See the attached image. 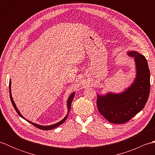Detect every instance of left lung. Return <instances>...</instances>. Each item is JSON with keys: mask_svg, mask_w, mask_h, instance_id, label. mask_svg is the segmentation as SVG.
Masks as SVG:
<instances>
[{"mask_svg": "<svg viewBox=\"0 0 155 155\" xmlns=\"http://www.w3.org/2000/svg\"><path fill=\"white\" fill-rule=\"evenodd\" d=\"M128 55L134 57L136 75L129 87L118 93L108 92L97 94V108L111 123L123 124L142 110L150 93V71L146 58L136 51Z\"/></svg>", "mask_w": 155, "mask_h": 155, "instance_id": "obj_1", "label": "left lung"}]
</instances>
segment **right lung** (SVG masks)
Returning a JSON list of instances; mask_svg holds the SVG:
<instances>
[{
    "mask_svg": "<svg viewBox=\"0 0 155 155\" xmlns=\"http://www.w3.org/2000/svg\"><path fill=\"white\" fill-rule=\"evenodd\" d=\"M9 93H10V98H11V103L12 104V106L14 107L15 110L16 111V113H18V114L19 115L20 117H21V118H22L23 119H25V120H27V122H28V123H31L32 124H33L35 127H37L38 128H40V129L41 130H52V129H54V128L58 127V126H60L61 124H62L63 123H64V121L66 120V119H67V117H68V114L69 113V112H70V110H71V103H72V100H73V98L74 97V95H75V91H74L73 93H72L70 96L68 97V100H67V115L64 117V118H62V119L61 120L58 122V123H55V124H51V125H41V124H37V123H32V122L30 121L27 120V118H25L24 117L22 116V115L21 114V113H20V111L18 110V108L16 107V104L14 102V100H13L12 98V93H11V80L10 79V81H9Z\"/></svg>",
    "mask_w": 155,
    "mask_h": 155,
    "instance_id": "add662e5",
    "label": "right lung"
}]
</instances>
